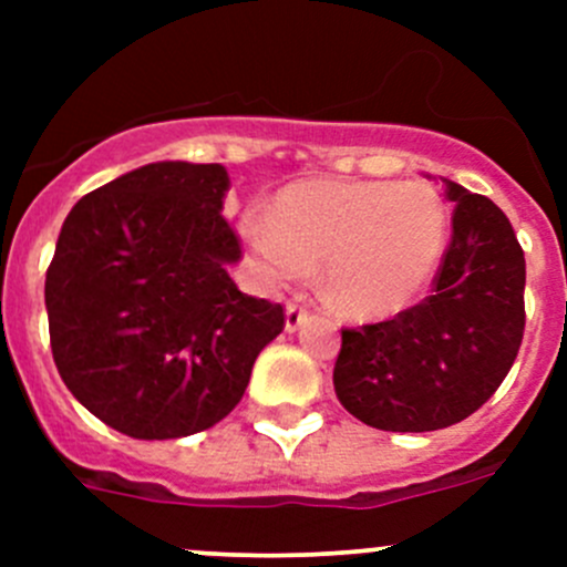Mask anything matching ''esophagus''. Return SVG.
<instances>
[{
  "label": "esophagus",
  "mask_w": 567,
  "mask_h": 567,
  "mask_svg": "<svg viewBox=\"0 0 567 567\" xmlns=\"http://www.w3.org/2000/svg\"><path fill=\"white\" fill-rule=\"evenodd\" d=\"M307 320V307L301 301H288L285 307V329L296 331Z\"/></svg>",
  "instance_id": "esophagus-1"
}]
</instances>
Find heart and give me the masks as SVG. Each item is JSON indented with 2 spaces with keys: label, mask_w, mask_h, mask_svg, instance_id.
<instances>
[{
  "label": "heart",
  "mask_w": 567,
  "mask_h": 567,
  "mask_svg": "<svg viewBox=\"0 0 567 567\" xmlns=\"http://www.w3.org/2000/svg\"><path fill=\"white\" fill-rule=\"evenodd\" d=\"M241 233L271 279H305L326 262L323 293L357 320L405 310L436 274L450 214L422 181H301L282 188L268 219Z\"/></svg>",
  "instance_id": "heart-1"
}]
</instances>
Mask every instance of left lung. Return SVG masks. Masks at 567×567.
I'll return each mask as SVG.
<instances>
[{
    "label": "left lung",
    "instance_id": "obj_1",
    "mask_svg": "<svg viewBox=\"0 0 567 567\" xmlns=\"http://www.w3.org/2000/svg\"><path fill=\"white\" fill-rule=\"evenodd\" d=\"M453 236L427 299L342 329L334 392L364 425L425 433L466 420L511 373L524 337L527 262L507 216L444 181Z\"/></svg>",
    "mask_w": 567,
    "mask_h": 567
}]
</instances>
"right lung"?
Instances as JSON below:
<instances>
[{
	"instance_id": "add662e5",
	"label": "right lung",
	"mask_w": 567,
	"mask_h": 567,
	"mask_svg": "<svg viewBox=\"0 0 567 567\" xmlns=\"http://www.w3.org/2000/svg\"><path fill=\"white\" fill-rule=\"evenodd\" d=\"M221 164L156 162L84 194L45 271L54 364L73 398L131 439L208 431L244 398L282 305L241 293Z\"/></svg>"
}]
</instances>
